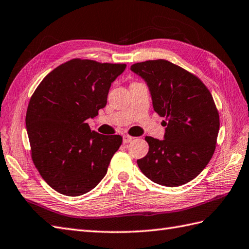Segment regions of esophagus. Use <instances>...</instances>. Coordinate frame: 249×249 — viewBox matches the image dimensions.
Wrapping results in <instances>:
<instances>
[{
	"instance_id": "esophagus-1",
	"label": "esophagus",
	"mask_w": 249,
	"mask_h": 249,
	"mask_svg": "<svg viewBox=\"0 0 249 249\" xmlns=\"http://www.w3.org/2000/svg\"><path fill=\"white\" fill-rule=\"evenodd\" d=\"M134 137H131V136H128V135H124L123 136V143H125V144H127V143H129V142H131L132 140H134Z\"/></svg>"
}]
</instances>
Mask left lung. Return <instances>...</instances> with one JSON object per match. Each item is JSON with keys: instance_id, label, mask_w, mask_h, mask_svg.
<instances>
[{"instance_id": "1", "label": "left lung", "mask_w": 249, "mask_h": 249, "mask_svg": "<svg viewBox=\"0 0 249 249\" xmlns=\"http://www.w3.org/2000/svg\"><path fill=\"white\" fill-rule=\"evenodd\" d=\"M130 70L145 80L154 110L166 126L163 140L145 138L149 149L138 166L161 186L191 181L215 151L219 117L210 91L195 75L164 59L138 62Z\"/></svg>"}]
</instances>
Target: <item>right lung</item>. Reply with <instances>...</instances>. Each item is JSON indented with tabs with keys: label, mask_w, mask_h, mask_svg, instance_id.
Returning a JSON list of instances; mask_svg holds the SVG:
<instances>
[{
	"label": "right lung",
	"mask_w": 249,
	"mask_h": 249,
	"mask_svg": "<svg viewBox=\"0 0 249 249\" xmlns=\"http://www.w3.org/2000/svg\"><path fill=\"white\" fill-rule=\"evenodd\" d=\"M125 68L72 59L46 75L32 95L25 119L32 159L58 193L83 195L106 175L122 137L91 131L87 120L106 106L110 86Z\"/></svg>",
	"instance_id": "right-lung-1"
}]
</instances>
